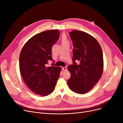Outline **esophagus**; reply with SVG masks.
I'll list each match as a JSON object with an SVG mask.
<instances>
[{"mask_svg": "<svg viewBox=\"0 0 123 123\" xmlns=\"http://www.w3.org/2000/svg\"><path fill=\"white\" fill-rule=\"evenodd\" d=\"M63 71H67V67H62Z\"/></svg>", "mask_w": 123, "mask_h": 123, "instance_id": "obj_1", "label": "esophagus"}]
</instances>
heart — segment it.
Wrapping results in <instances>:
<instances>
[{
	"label": "heart",
	"mask_w": 123,
	"mask_h": 123,
	"mask_svg": "<svg viewBox=\"0 0 123 123\" xmlns=\"http://www.w3.org/2000/svg\"><path fill=\"white\" fill-rule=\"evenodd\" d=\"M68 41L67 40V39L66 36L63 35L62 37V38H61V43H62V44H65V43H68Z\"/></svg>",
	"instance_id": "b5f03b06"
}]
</instances>
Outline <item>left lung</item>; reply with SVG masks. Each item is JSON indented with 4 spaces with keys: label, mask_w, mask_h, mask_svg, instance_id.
Listing matches in <instances>:
<instances>
[{
    "label": "left lung",
    "mask_w": 123,
    "mask_h": 123,
    "mask_svg": "<svg viewBox=\"0 0 123 123\" xmlns=\"http://www.w3.org/2000/svg\"><path fill=\"white\" fill-rule=\"evenodd\" d=\"M69 35L74 47L73 64L68 67L71 77L67 84L74 92L84 94L94 87L102 75V50L96 39L86 32L73 30Z\"/></svg>",
    "instance_id": "1"
}]
</instances>
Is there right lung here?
I'll use <instances>...</instances> for the list:
<instances>
[{
    "label": "right lung",
    "mask_w": 123,
    "mask_h": 123,
    "mask_svg": "<svg viewBox=\"0 0 123 123\" xmlns=\"http://www.w3.org/2000/svg\"><path fill=\"white\" fill-rule=\"evenodd\" d=\"M58 30H47L38 33L26 42L19 56V69L27 86L35 93L42 96L53 92L61 68L46 67L52 61V47L58 40Z\"/></svg>",
    "instance_id": "1"
}]
</instances>
